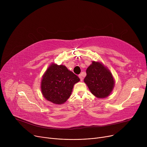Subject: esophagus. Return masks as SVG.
<instances>
[{"label": "esophagus", "mask_w": 147, "mask_h": 147, "mask_svg": "<svg viewBox=\"0 0 147 147\" xmlns=\"http://www.w3.org/2000/svg\"><path fill=\"white\" fill-rule=\"evenodd\" d=\"M78 77H79V78H80V80L82 81V80H83V78H82V75H81V74H80V75H78Z\"/></svg>", "instance_id": "1"}]
</instances>
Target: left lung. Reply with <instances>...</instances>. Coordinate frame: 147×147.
<instances>
[{"mask_svg":"<svg viewBox=\"0 0 147 147\" xmlns=\"http://www.w3.org/2000/svg\"><path fill=\"white\" fill-rule=\"evenodd\" d=\"M86 73L84 81L94 95L98 98H104L111 94L115 86V80L107 67L102 63L93 61Z\"/></svg>","mask_w":147,"mask_h":147,"instance_id":"8db88e82","label":"left lung"}]
</instances>
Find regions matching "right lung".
<instances>
[{"label":"right lung","instance_id":"add662e5","mask_svg":"<svg viewBox=\"0 0 147 147\" xmlns=\"http://www.w3.org/2000/svg\"><path fill=\"white\" fill-rule=\"evenodd\" d=\"M80 80L65 66L52 63L42 76L41 91L47 100L55 104H63L70 96L74 85Z\"/></svg>","mask_w":147,"mask_h":147}]
</instances>
